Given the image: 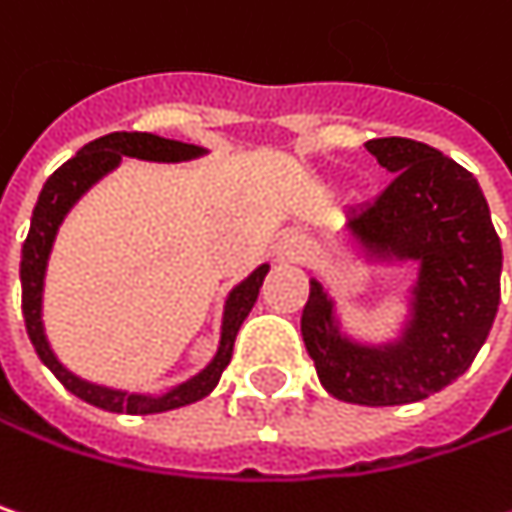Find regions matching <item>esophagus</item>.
I'll list each match as a JSON object with an SVG mask.
<instances>
[{"label":"esophagus","mask_w":512,"mask_h":512,"mask_svg":"<svg viewBox=\"0 0 512 512\" xmlns=\"http://www.w3.org/2000/svg\"><path fill=\"white\" fill-rule=\"evenodd\" d=\"M279 256L288 259V262H297V259L303 256V244H300L297 238H285V241L279 244Z\"/></svg>","instance_id":"34e87169"}]
</instances>
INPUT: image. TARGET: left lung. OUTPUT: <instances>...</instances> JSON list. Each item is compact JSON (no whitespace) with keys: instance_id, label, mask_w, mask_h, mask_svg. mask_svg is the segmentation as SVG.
Here are the masks:
<instances>
[{"instance_id":"obj_1","label":"left lung","mask_w":512,"mask_h":512,"mask_svg":"<svg viewBox=\"0 0 512 512\" xmlns=\"http://www.w3.org/2000/svg\"><path fill=\"white\" fill-rule=\"evenodd\" d=\"M367 151L393 180L352 209L347 233L376 259L417 262L411 320L399 341L364 347L341 335L335 303L311 279L300 317L320 384L352 405H408L469 370L501 300V241L478 180L437 148L384 136Z\"/></svg>"}]
</instances>
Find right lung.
I'll list each match as a JSON object with an SVG mask.
<instances>
[{"label": "right lung", "instance_id": "1", "mask_svg": "<svg viewBox=\"0 0 512 512\" xmlns=\"http://www.w3.org/2000/svg\"><path fill=\"white\" fill-rule=\"evenodd\" d=\"M203 148L189 145V142H177V139H163L154 133H107L101 139H95L90 145H84L69 163H63L55 174L46 180L34 215H31V230L22 244V262H19V279H22V314H25V329L28 338L37 349L40 361L55 373L60 384L66 390H72L78 399L90 402L101 411H113V414H163L174 411L183 405H192L203 396H209L215 390V384L221 379L224 367L233 358V344H236L238 326L244 323V317L250 314L259 288L265 282L268 265H259L244 282H238L236 288L227 297L224 306V323H221V344L215 358L203 367L198 376H192L189 382L171 387L163 396H145V393H128V390H113L104 384H92L78 379L75 373H69L46 341L43 332V279H46V265H49V253L55 244L57 227L66 218V212L75 206V201L90 189L92 183H98L107 171H113L122 163V157H136V160H151V163H183V160H195L201 157Z\"/></svg>", "mask_w": 512, "mask_h": 512}]
</instances>
